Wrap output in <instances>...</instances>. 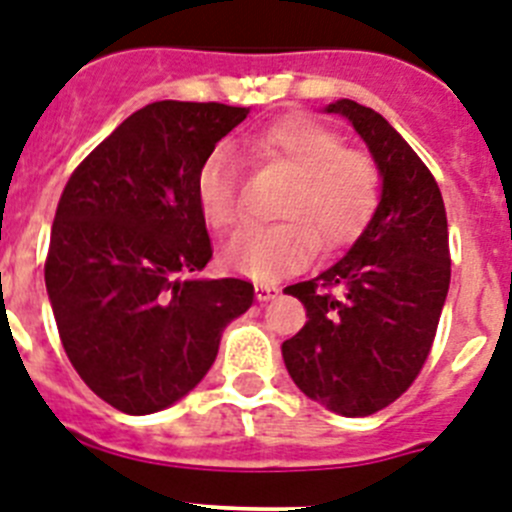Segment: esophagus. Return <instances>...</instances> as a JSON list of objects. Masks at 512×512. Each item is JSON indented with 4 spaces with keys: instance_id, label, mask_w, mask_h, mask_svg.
Returning <instances> with one entry per match:
<instances>
[{
    "instance_id": "esophagus-1",
    "label": "esophagus",
    "mask_w": 512,
    "mask_h": 512,
    "mask_svg": "<svg viewBox=\"0 0 512 512\" xmlns=\"http://www.w3.org/2000/svg\"><path fill=\"white\" fill-rule=\"evenodd\" d=\"M279 295V287L274 284H256V300L259 302H269Z\"/></svg>"
}]
</instances>
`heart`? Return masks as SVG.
<instances>
[{"mask_svg":"<svg viewBox=\"0 0 512 512\" xmlns=\"http://www.w3.org/2000/svg\"><path fill=\"white\" fill-rule=\"evenodd\" d=\"M251 148L292 176L277 207L282 223L235 238L225 264L259 282L284 277L310 261L315 248H341L372 220L379 202V169L341 135L305 115L271 122L251 138ZM197 200L207 223L235 233L246 223L241 179L225 148L205 158L197 174Z\"/></svg>","mask_w":512,"mask_h":512,"instance_id":"b5f03b06","label":"heart"}]
</instances>
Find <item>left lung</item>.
Wrapping results in <instances>:
<instances>
[{"mask_svg":"<svg viewBox=\"0 0 512 512\" xmlns=\"http://www.w3.org/2000/svg\"><path fill=\"white\" fill-rule=\"evenodd\" d=\"M382 176L372 220L346 256L284 292L305 305L307 323L282 343L289 377L310 400L346 418L387 408L423 369L449 295V223L441 189L372 107L338 99Z\"/></svg>","mask_w":512,"mask_h":512,"instance_id":"1","label":"left lung"}]
</instances>
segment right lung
I'll return each instance as SVG.
<instances>
[{"label":"right lung","mask_w":512,"mask_h":512,"mask_svg":"<svg viewBox=\"0 0 512 512\" xmlns=\"http://www.w3.org/2000/svg\"><path fill=\"white\" fill-rule=\"evenodd\" d=\"M246 115L217 102L146 104L63 189L45 289L69 361L122 413H158L189 395L225 325L251 307V282L194 277L212 259L197 174Z\"/></svg>","instance_id":"add662e5"}]
</instances>
